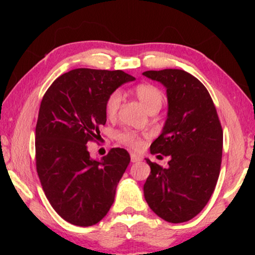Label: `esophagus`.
<instances>
[{"mask_svg":"<svg viewBox=\"0 0 255 255\" xmlns=\"http://www.w3.org/2000/svg\"><path fill=\"white\" fill-rule=\"evenodd\" d=\"M140 158H139L138 155H135V154H131V161L132 162H139L140 161Z\"/></svg>","mask_w":255,"mask_h":255,"instance_id":"esophagus-1","label":"esophagus"}]
</instances>
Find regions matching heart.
Segmentation results:
<instances>
[{
  "label": "heart",
  "mask_w": 255,
  "mask_h": 255,
  "mask_svg": "<svg viewBox=\"0 0 255 255\" xmlns=\"http://www.w3.org/2000/svg\"><path fill=\"white\" fill-rule=\"evenodd\" d=\"M134 94L138 97V100L142 103V106L146 108L148 111H158L161 108L163 103V96L162 90L158 88V87L152 85V83H140V85L134 87ZM122 103V95L118 90H115L108 96L106 101V106H104V110H106V115L109 118L116 117V115L120 110ZM142 137H146V134H139L137 132L131 130H124L118 132L116 134L117 140L128 147H130L134 151H139L142 147Z\"/></svg>",
  "instance_id": "b5f03b06"
}]
</instances>
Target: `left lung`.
<instances>
[{
    "instance_id": "left-lung-1",
    "label": "left lung",
    "mask_w": 255,
    "mask_h": 255,
    "mask_svg": "<svg viewBox=\"0 0 255 255\" xmlns=\"http://www.w3.org/2000/svg\"><path fill=\"white\" fill-rule=\"evenodd\" d=\"M142 75L166 87L167 120L151 153L170 156L168 168L146 159L151 174L144 184L145 200L166 222L190 221L207 205L217 184L223 153L221 122L207 88L189 73L162 69Z\"/></svg>"
}]
</instances>
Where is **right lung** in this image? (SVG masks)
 <instances>
[{"mask_svg": "<svg viewBox=\"0 0 255 255\" xmlns=\"http://www.w3.org/2000/svg\"><path fill=\"white\" fill-rule=\"evenodd\" d=\"M133 80L123 71L76 68L59 76L41 100L37 173L52 208L73 225H95L114 203L130 154L111 148L99 161L90 158L87 142L106 124L108 96Z\"/></svg>", "mask_w": 255, "mask_h": 255, "instance_id": "add662e5", "label": "right lung"}]
</instances>
